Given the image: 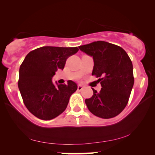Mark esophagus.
<instances>
[{"instance_id": "34e87169", "label": "esophagus", "mask_w": 155, "mask_h": 155, "mask_svg": "<svg viewBox=\"0 0 155 155\" xmlns=\"http://www.w3.org/2000/svg\"><path fill=\"white\" fill-rule=\"evenodd\" d=\"M83 85H78V87H77V90H78V91H81L83 89Z\"/></svg>"}]
</instances>
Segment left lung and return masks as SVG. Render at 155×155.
I'll use <instances>...</instances> for the list:
<instances>
[{"label": "left lung", "mask_w": 155, "mask_h": 155, "mask_svg": "<svg viewBox=\"0 0 155 155\" xmlns=\"http://www.w3.org/2000/svg\"><path fill=\"white\" fill-rule=\"evenodd\" d=\"M93 57L92 75L99 78L101 90L92 88L93 95L85 99L88 110L98 117L110 119L119 114L128 103L134 85L133 67L126 51L105 41H95L78 47Z\"/></svg>", "instance_id": "obj_1"}]
</instances>
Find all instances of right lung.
I'll use <instances>...</instances> for the list:
<instances>
[{
	"mask_svg": "<svg viewBox=\"0 0 155 155\" xmlns=\"http://www.w3.org/2000/svg\"><path fill=\"white\" fill-rule=\"evenodd\" d=\"M78 51L77 47L45 46L25 56L19 69L18 85L25 105L36 117L51 120L65 111L77 85L68 81V84L56 83L55 86L51 78L58 70H63L68 58Z\"/></svg>",
	"mask_w": 155,
	"mask_h": 155,
	"instance_id": "1",
	"label": "right lung"
}]
</instances>
